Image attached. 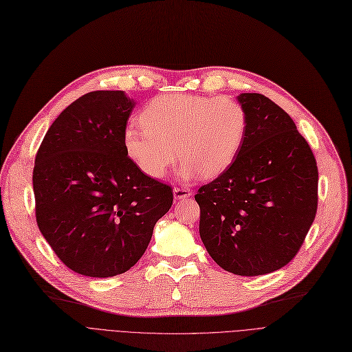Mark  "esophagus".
<instances>
[{
	"label": "esophagus",
	"mask_w": 352,
	"mask_h": 352,
	"mask_svg": "<svg viewBox=\"0 0 352 352\" xmlns=\"http://www.w3.org/2000/svg\"><path fill=\"white\" fill-rule=\"evenodd\" d=\"M191 195H192V192L188 188H186V187H175L174 188L175 199H186V198H188Z\"/></svg>",
	"instance_id": "esophagus-1"
}]
</instances>
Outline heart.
<instances>
[{
	"mask_svg": "<svg viewBox=\"0 0 352 352\" xmlns=\"http://www.w3.org/2000/svg\"><path fill=\"white\" fill-rule=\"evenodd\" d=\"M142 126L124 131L125 153L137 168L161 178L175 162L190 178H215L227 171L244 145L248 116L231 97L166 94L153 98L140 114Z\"/></svg>",
	"mask_w": 352,
	"mask_h": 352,
	"instance_id": "1",
	"label": "heart"
}]
</instances>
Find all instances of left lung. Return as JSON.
Instances as JSON below:
<instances>
[{"label":"left lung","instance_id":"left-lung-1","mask_svg":"<svg viewBox=\"0 0 352 352\" xmlns=\"http://www.w3.org/2000/svg\"><path fill=\"white\" fill-rule=\"evenodd\" d=\"M244 145L227 171L195 195L199 235L212 260L235 275H264L300 251L318 206V166L285 111L263 94L238 97Z\"/></svg>","mask_w":352,"mask_h":352}]
</instances>
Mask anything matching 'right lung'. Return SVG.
<instances>
[{
    "label": "right lung",
    "mask_w": 352,
    "mask_h": 352,
    "mask_svg": "<svg viewBox=\"0 0 352 352\" xmlns=\"http://www.w3.org/2000/svg\"><path fill=\"white\" fill-rule=\"evenodd\" d=\"M135 102L92 91L52 122L35 155L36 224L60 260L107 278L137 264L173 206L168 184L141 173L124 148Z\"/></svg>",
    "instance_id": "right-lung-1"
}]
</instances>
